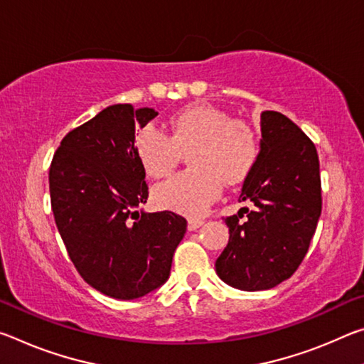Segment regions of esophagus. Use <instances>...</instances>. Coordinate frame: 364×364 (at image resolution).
I'll list each match as a JSON object with an SVG mask.
<instances>
[{
    "mask_svg": "<svg viewBox=\"0 0 364 364\" xmlns=\"http://www.w3.org/2000/svg\"><path fill=\"white\" fill-rule=\"evenodd\" d=\"M202 225H204V220H202V218H189L188 220V230L189 231H196L197 228H200Z\"/></svg>",
    "mask_w": 364,
    "mask_h": 364,
    "instance_id": "1",
    "label": "esophagus"
}]
</instances>
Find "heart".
Returning <instances> with one entry per match:
<instances>
[{
    "label": "heart",
    "mask_w": 364,
    "mask_h": 364,
    "mask_svg": "<svg viewBox=\"0 0 364 364\" xmlns=\"http://www.w3.org/2000/svg\"><path fill=\"white\" fill-rule=\"evenodd\" d=\"M134 154L151 178L168 176L189 152L193 168L154 188L156 204L186 217H200L228 186L245 181L260 157V139L247 122L212 106H191L168 120L165 133L156 125L134 133Z\"/></svg>",
    "instance_id": "b5f03b06"
}]
</instances>
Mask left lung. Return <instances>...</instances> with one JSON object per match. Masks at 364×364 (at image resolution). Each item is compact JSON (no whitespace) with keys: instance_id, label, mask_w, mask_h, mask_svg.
Listing matches in <instances>:
<instances>
[{"instance_id":"left-lung-1","label":"left lung","mask_w":364,"mask_h":364,"mask_svg":"<svg viewBox=\"0 0 364 364\" xmlns=\"http://www.w3.org/2000/svg\"><path fill=\"white\" fill-rule=\"evenodd\" d=\"M226 217L230 241L215 262L217 274L241 291H267L291 278L304 260L321 215V176L313 141L274 110L262 112L260 157L239 202ZM244 213L248 218L241 220Z\"/></svg>"}]
</instances>
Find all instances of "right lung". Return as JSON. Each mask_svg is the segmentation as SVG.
Listing matches in <instances>:
<instances>
[{
	"label": "right lung",
	"instance_id": "right-lung-1",
	"mask_svg": "<svg viewBox=\"0 0 364 364\" xmlns=\"http://www.w3.org/2000/svg\"><path fill=\"white\" fill-rule=\"evenodd\" d=\"M157 112L109 106L60 141L49 167L51 208L78 274L120 300L143 297L168 279L188 221L173 212L144 213L149 188L134 154V128Z\"/></svg>",
	"mask_w": 364,
	"mask_h": 364
}]
</instances>
